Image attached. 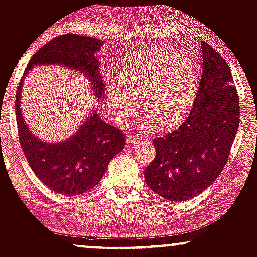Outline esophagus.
Returning a JSON list of instances; mask_svg holds the SVG:
<instances>
[{
  "label": "esophagus",
  "instance_id": "esophagus-1",
  "mask_svg": "<svg viewBox=\"0 0 257 257\" xmlns=\"http://www.w3.org/2000/svg\"><path fill=\"white\" fill-rule=\"evenodd\" d=\"M138 141H140V138L134 137V135H128V137H126V144H128V145H134Z\"/></svg>",
  "mask_w": 257,
  "mask_h": 257
}]
</instances>
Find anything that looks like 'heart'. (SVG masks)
<instances>
[{
  "mask_svg": "<svg viewBox=\"0 0 257 257\" xmlns=\"http://www.w3.org/2000/svg\"><path fill=\"white\" fill-rule=\"evenodd\" d=\"M119 85L108 89V107L118 125L139 110L149 114L145 126L156 123L170 128L182 122L192 107L197 93V72L187 55L153 48L135 55L120 70Z\"/></svg>",
  "mask_w": 257,
  "mask_h": 257,
  "instance_id": "obj_1",
  "label": "heart"
}]
</instances>
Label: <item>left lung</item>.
Masks as SVG:
<instances>
[{
	"label": "left lung",
	"mask_w": 257,
	"mask_h": 257,
	"mask_svg": "<svg viewBox=\"0 0 257 257\" xmlns=\"http://www.w3.org/2000/svg\"><path fill=\"white\" fill-rule=\"evenodd\" d=\"M200 52L203 73L192 110L176 131L153 139L156 157L145 169L147 186L173 202L193 198L217 179L239 126L229 66L210 44L202 42Z\"/></svg>",
	"instance_id": "left-lung-1"
}]
</instances>
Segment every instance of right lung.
Listing matches in <instances>:
<instances>
[{
  "mask_svg": "<svg viewBox=\"0 0 257 257\" xmlns=\"http://www.w3.org/2000/svg\"><path fill=\"white\" fill-rule=\"evenodd\" d=\"M101 43L98 38L61 35L32 55L24 75L36 65H64L84 75L94 94L102 98L105 84L95 57ZM23 81L24 77L17 90L16 114L20 145L29 166L47 187L59 194L78 196L95 187L111 159L124 149V134L93 111L71 138L60 143L41 140L28 128L20 111Z\"/></svg>",
  "mask_w": 257,
  "mask_h": 257,
  "instance_id": "add662e5",
  "label": "right lung"
}]
</instances>
